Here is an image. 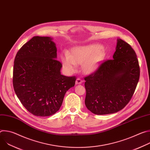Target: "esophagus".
<instances>
[{"label": "esophagus", "mask_w": 150, "mask_h": 150, "mask_svg": "<svg viewBox=\"0 0 150 150\" xmlns=\"http://www.w3.org/2000/svg\"><path fill=\"white\" fill-rule=\"evenodd\" d=\"M82 80L81 79V78H78L77 79H76V84H81L82 82Z\"/></svg>", "instance_id": "34e87169"}]
</instances>
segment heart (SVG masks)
<instances>
[{
	"instance_id": "b5f03b06",
	"label": "heart",
	"mask_w": 150,
	"mask_h": 150,
	"mask_svg": "<svg viewBox=\"0 0 150 150\" xmlns=\"http://www.w3.org/2000/svg\"><path fill=\"white\" fill-rule=\"evenodd\" d=\"M104 52L98 44H92L74 47L69 54L61 56L63 67L67 72H74L77 64L82 65V71L87 74L94 72L104 57Z\"/></svg>"
}]
</instances>
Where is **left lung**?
<instances>
[{"instance_id": "1", "label": "left lung", "mask_w": 150, "mask_h": 150, "mask_svg": "<svg viewBox=\"0 0 150 150\" xmlns=\"http://www.w3.org/2000/svg\"><path fill=\"white\" fill-rule=\"evenodd\" d=\"M113 59L101 63L85 77V104L96 115H108L123 109L131 100L139 79L140 68L131 45L118 39Z\"/></svg>"}]
</instances>
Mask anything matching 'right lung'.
<instances>
[{
  "label": "right lung",
  "mask_w": 150,
  "mask_h": 150,
  "mask_svg": "<svg viewBox=\"0 0 150 150\" xmlns=\"http://www.w3.org/2000/svg\"><path fill=\"white\" fill-rule=\"evenodd\" d=\"M49 37H33L17 52L13 69L14 91L24 108L36 116H49L62 105L76 76L60 74L56 45Z\"/></svg>",
  "instance_id": "obj_1"
}]
</instances>
